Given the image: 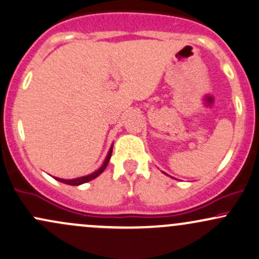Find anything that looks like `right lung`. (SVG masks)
I'll list each match as a JSON object with an SVG mask.
<instances>
[{
  "mask_svg": "<svg viewBox=\"0 0 259 259\" xmlns=\"http://www.w3.org/2000/svg\"><path fill=\"white\" fill-rule=\"evenodd\" d=\"M112 150H113V146H112L111 148H109V151H108V154H107V157H106L105 162H103V164L101 165V168L97 169V170H96V171H94V173H91V174L86 175V177L76 178V179H70V180L59 179V178H55V179H57L58 181H61V183H63V184H67V185H73V186H78V185H81V184H85V183H88V181H90V180H94L95 178H97V177H99V175H100L101 173H102L103 170H105L107 165H108V162H109V159H111V156H112Z\"/></svg>",
  "mask_w": 259,
  "mask_h": 259,
  "instance_id": "right-lung-1",
  "label": "right lung"
}]
</instances>
